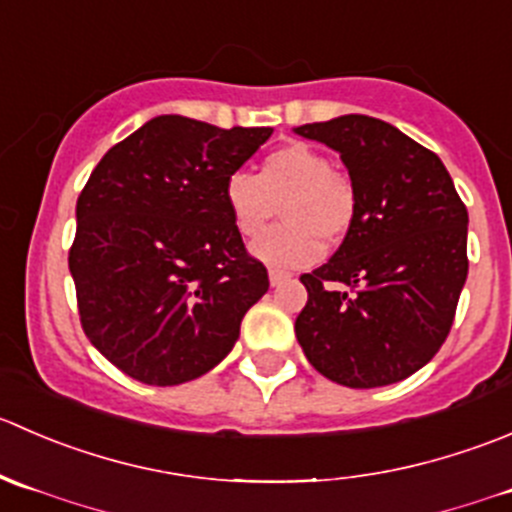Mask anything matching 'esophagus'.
Segmentation results:
<instances>
[{
	"mask_svg": "<svg viewBox=\"0 0 512 512\" xmlns=\"http://www.w3.org/2000/svg\"><path fill=\"white\" fill-rule=\"evenodd\" d=\"M288 278H291L288 273L276 271V268H271V271H268V281H271V286H281V283H286Z\"/></svg>",
	"mask_w": 512,
	"mask_h": 512,
	"instance_id": "34e87169",
	"label": "esophagus"
}]
</instances>
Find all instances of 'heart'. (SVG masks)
I'll list each match as a JSON object with an SVG mask.
<instances>
[{
  "instance_id": "heart-1",
  "label": "heart",
  "mask_w": 512,
  "mask_h": 512,
  "mask_svg": "<svg viewBox=\"0 0 512 512\" xmlns=\"http://www.w3.org/2000/svg\"><path fill=\"white\" fill-rule=\"evenodd\" d=\"M224 201L236 231L246 239L261 234L278 214L286 224L254 244V256L271 268H303L323 254V241L341 244L356 219V191L336 174L328 156L291 141L261 161L258 176L234 171L224 184Z\"/></svg>"
}]
</instances>
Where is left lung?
<instances>
[{"label": "left lung", "instance_id": "obj_1", "mask_svg": "<svg viewBox=\"0 0 512 512\" xmlns=\"http://www.w3.org/2000/svg\"><path fill=\"white\" fill-rule=\"evenodd\" d=\"M293 131L338 151L356 191L343 244L301 276L296 338L328 381L391 386L426 366L453 326L468 211L443 161L386 121L346 114Z\"/></svg>", "mask_w": 512, "mask_h": 512}]
</instances>
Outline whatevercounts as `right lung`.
<instances>
[{
	"label": "right lung",
	"mask_w": 512,
	"mask_h": 512,
	"mask_svg": "<svg viewBox=\"0 0 512 512\" xmlns=\"http://www.w3.org/2000/svg\"><path fill=\"white\" fill-rule=\"evenodd\" d=\"M164 114L111 146L77 201L69 271L91 346L146 386L219 366L268 291L224 184L271 136Z\"/></svg>",
	"instance_id": "obj_1"
}]
</instances>
